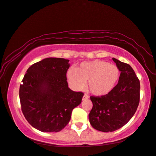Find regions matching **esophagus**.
<instances>
[{
	"instance_id": "esophagus-1",
	"label": "esophagus",
	"mask_w": 156,
	"mask_h": 156,
	"mask_svg": "<svg viewBox=\"0 0 156 156\" xmlns=\"http://www.w3.org/2000/svg\"><path fill=\"white\" fill-rule=\"evenodd\" d=\"M89 99V96L87 95V94H84L83 96V98H82V100L84 101V100H86V99Z\"/></svg>"
}]
</instances>
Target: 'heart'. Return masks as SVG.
Returning <instances> with one entry per match:
<instances>
[{"label": "heart", "instance_id": "1", "mask_svg": "<svg viewBox=\"0 0 156 156\" xmlns=\"http://www.w3.org/2000/svg\"><path fill=\"white\" fill-rule=\"evenodd\" d=\"M67 79L74 90H83L85 82L91 93L96 97H104L114 90L120 76L116 65L103 60L84 62L67 71Z\"/></svg>", "mask_w": 156, "mask_h": 156}]
</instances>
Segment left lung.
Segmentation results:
<instances>
[{"mask_svg": "<svg viewBox=\"0 0 156 156\" xmlns=\"http://www.w3.org/2000/svg\"><path fill=\"white\" fill-rule=\"evenodd\" d=\"M121 72L118 84L104 97H91L93 107L89 114L91 126L102 132L116 131L129 122L140 101V82L132 67L112 58Z\"/></svg>", "mask_w": 156, "mask_h": 156, "instance_id": "8db88e82", "label": "left lung"}]
</instances>
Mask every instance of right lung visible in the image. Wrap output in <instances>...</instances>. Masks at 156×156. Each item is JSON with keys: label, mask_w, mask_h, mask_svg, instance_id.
I'll list each match as a JSON object with an SVG mask.
<instances>
[{"label": "right lung", "mask_w": 156, "mask_h": 156, "mask_svg": "<svg viewBox=\"0 0 156 156\" xmlns=\"http://www.w3.org/2000/svg\"><path fill=\"white\" fill-rule=\"evenodd\" d=\"M69 61L45 58L30 66L23 79L19 91L21 109L30 124L40 131H60L82 102L84 94L68 87Z\"/></svg>", "instance_id": "1"}]
</instances>
